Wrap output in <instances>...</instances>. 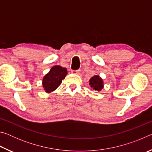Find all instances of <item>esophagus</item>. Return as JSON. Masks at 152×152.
Segmentation results:
<instances>
[{
  "label": "esophagus",
  "instance_id": "obj_1",
  "mask_svg": "<svg viewBox=\"0 0 152 152\" xmlns=\"http://www.w3.org/2000/svg\"><path fill=\"white\" fill-rule=\"evenodd\" d=\"M72 72L74 73V74H79L80 72V70H72Z\"/></svg>",
  "mask_w": 152,
  "mask_h": 152
}]
</instances>
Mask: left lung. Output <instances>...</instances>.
Returning a JSON list of instances; mask_svg holds the SVG:
<instances>
[{"mask_svg": "<svg viewBox=\"0 0 152 152\" xmlns=\"http://www.w3.org/2000/svg\"><path fill=\"white\" fill-rule=\"evenodd\" d=\"M90 85L95 91H101L103 88V82L99 76H94L90 80Z\"/></svg>", "mask_w": 152, "mask_h": 152, "instance_id": "left-lung-1", "label": "left lung"}]
</instances>
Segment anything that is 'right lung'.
I'll return each instance as SVG.
<instances>
[{"instance_id": "add662e5", "label": "right lung", "mask_w": 152, "mask_h": 152, "mask_svg": "<svg viewBox=\"0 0 152 152\" xmlns=\"http://www.w3.org/2000/svg\"><path fill=\"white\" fill-rule=\"evenodd\" d=\"M67 70L60 66H55L43 79V87L47 92H51L58 88L67 75Z\"/></svg>"}]
</instances>
